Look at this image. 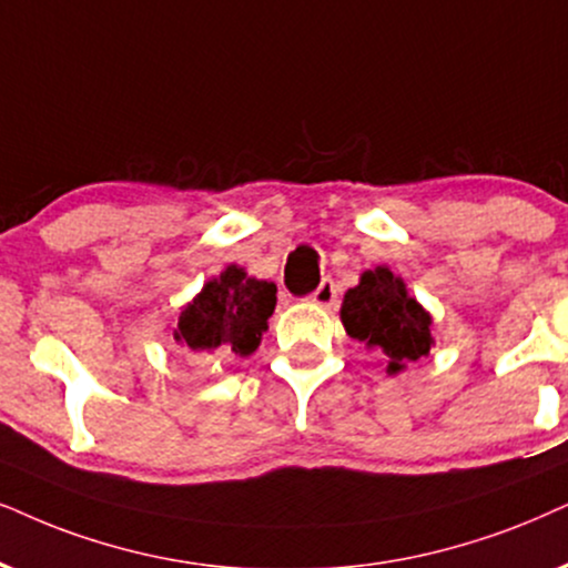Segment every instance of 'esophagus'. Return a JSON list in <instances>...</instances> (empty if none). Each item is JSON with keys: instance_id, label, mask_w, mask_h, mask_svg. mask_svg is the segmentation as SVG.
Masks as SVG:
<instances>
[{"instance_id": "esophagus-1", "label": "esophagus", "mask_w": 568, "mask_h": 568, "mask_svg": "<svg viewBox=\"0 0 568 568\" xmlns=\"http://www.w3.org/2000/svg\"><path fill=\"white\" fill-rule=\"evenodd\" d=\"M308 301H312V304L322 306V308H333L335 301H337V285H335V280H329V277L322 280V283L317 285V291L308 293Z\"/></svg>"}]
</instances>
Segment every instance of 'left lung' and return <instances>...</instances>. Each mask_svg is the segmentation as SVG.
<instances>
[{"label": "left lung", "mask_w": 568, "mask_h": 568, "mask_svg": "<svg viewBox=\"0 0 568 568\" xmlns=\"http://www.w3.org/2000/svg\"><path fill=\"white\" fill-rule=\"evenodd\" d=\"M341 320L351 337L383 351L387 372H400L406 362L427 356L433 346L429 314L387 267L364 272L362 283L343 298Z\"/></svg>", "instance_id": "1"}]
</instances>
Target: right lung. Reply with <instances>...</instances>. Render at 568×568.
<instances>
[{
  "instance_id": "1",
  "label": "right lung",
  "mask_w": 568,
  "mask_h": 568,
  "mask_svg": "<svg viewBox=\"0 0 568 568\" xmlns=\"http://www.w3.org/2000/svg\"><path fill=\"white\" fill-rule=\"evenodd\" d=\"M275 283L246 277V272L231 264L183 308L175 341L196 356L254 354L275 312Z\"/></svg>"
}]
</instances>
